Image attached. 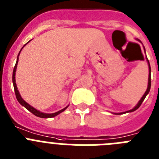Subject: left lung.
<instances>
[{
	"label": "left lung",
	"mask_w": 159,
	"mask_h": 159,
	"mask_svg": "<svg viewBox=\"0 0 159 159\" xmlns=\"http://www.w3.org/2000/svg\"><path fill=\"white\" fill-rule=\"evenodd\" d=\"M138 41H139V39H138ZM141 42V41H140ZM145 49V48H144ZM147 59V58H146ZM147 62H148V66H149V78H148V86H147V89H146V92H145V93L143 94V96L142 97V98L140 99V101L139 102V103L137 104V106H135V107H134L132 110H128V111H125V112H123V113H118V114H125V113H129V112H133V111H134V110H138V109L139 108V106L142 105V103H143V102L144 101L145 98L146 97V95L148 94L149 92H150V85H151V81H150V79H151V78H150V73H151V70H150V62H149L148 59H147Z\"/></svg>",
	"instance_id": "1"
}]
</instances>
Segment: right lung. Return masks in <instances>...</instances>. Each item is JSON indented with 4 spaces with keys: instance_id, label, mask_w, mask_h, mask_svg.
Returning <instances> with one entry per match:
<instances>
[{
    "instance_id": "obj_1",
    "label": "right lung",
    "mask_w": 159,
    "mask_h": 159,
    "mask_svg": "<svg viewBox=\"0 0 159 159\" xmlns=\"http://www.w3.org/2000/svg\"><path fill=\"white\" fill-rule=\"evenodd\" d=\"M29 42H30V41H29ZM25 45H26V44H25ZM24 46H25V45H24ZM22 49H23V47H22ZM21 49H20V51H21ZM20 52H19L18 56H17V58H16V65H15L14 69H13V87H14L15 94H16V99H17V101H18V102L20 103V104L21 105V106H24V107H25V108L27 109V110H28L29 111H30V112H31L32 114H34V115L37 116V117H38V118H53V117H55V116H57V115H58L59 114H61V113L63 112L64 110H66L69 106H66V107H65V108L62 109V110H59V111H57V112L53 113V114H45V113H42V112H41V111H39V110H36V109L34 108L33 106H31L30 104H28V103L26 102L25 101L24 99L22 98L21 96H20V93H19L18 89H17V87H16V80H15V74H16V66H17V63H18V57H19V55H20Z\"/></svg>"
}]
</instances>
